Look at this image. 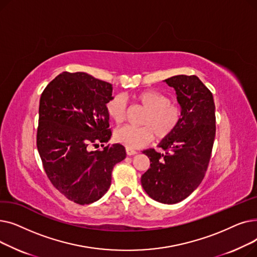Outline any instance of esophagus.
I'll return each mask as SVG.
<instances>
[{
    "mask_svg": "<svg viewBox=\"0 0 257 257\" xmlns=\"http://www.w3.org/2000/svg\"><path fill=\"white\" fill-rule=\"evenodd\" d=\"M126 153H127V155H129V156H132V155H136V154H138V152H137L136 150L129 149V148H126Z\"/></svg>",
    "mask_w": 257,
    "mask_h": 257,
    "instance_id": "obj_1",
    "label": "esophagus"
}]
</instances>
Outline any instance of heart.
Returning <instances> with one entry per match:
<instances>
[{"instance_id": "obj_1", "label": "heart", "mask_w": 257, "mask_h": 257, "mask_svg": "<svg viewBox=\"0 0 257 257\" xmlns=\"http://www.w3.org/2000/svg\"><path fill=\"white\" fill-rule=\"evenodd\" d=\"M134 100L142 105L147 113L142 119L143 127L123 126L115 130L114 139L117 143L129 149H136L149 144L153 137L157 140L170 138L177 129L181 120L180 107L170 103L166 94L148 89L137 92ZM109 116L116 124H120L126 117L127 104L121 94H116L106 104Z\"/></svg>"}]
</instances>
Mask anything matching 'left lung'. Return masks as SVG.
<instances>
[{
  "label": "left lung",
  "instance_id": "left-lung-1",
  "mask_svg": "<svg viewBox=\"0 0 257 257\" xmlns=\"http://www.w3.org/2000/svg\"><path fill=\"white\" fill-rule=\"evenodd\" d=\"M164 81L176 91L181 120L172 136L159 143L165 153L143 151L151 164L141 181L150 198L175 204L204 178L215 136V107L212 93L197 76L178 75Z\"/></svg>",
  "mask_w": 257,
  "mask_h": 257
}]
</instances>
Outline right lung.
Returning a JSON list of instances; mask_svg holds the SVG:
<instances>
[{"label": "right lung", "instance_id": "add662e5", "mask_svg": "<svg viewBox=\"0 0 257 257\" xmlns=\"http://www.w3.org/2000/svg\"><path fill=\"white\" fill-rule=\"evenodd\" d=\"M111 98L110 83L82 72L61 73L40 97L36 143L44 169L62 195L81 205L105 195L113 167L126 157L120 144L90 150L111 138Z\"/></svg>", "mask_w": 257, "mask_h": 257}]
</instances>
